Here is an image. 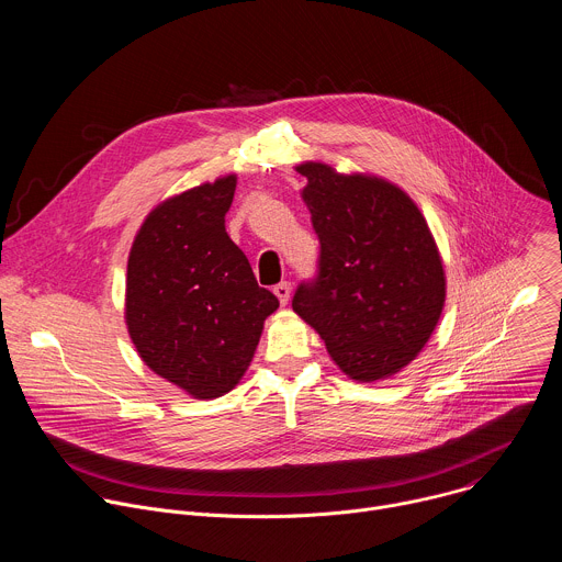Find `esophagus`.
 <instances>
[{"label":"esophagus","instance_id":"34e87169","mask_svg":"<svg viewBox=\"0 0 562 562\" xmlns=\"http://www.w3.org/2000/svg\"><path fill=\"white\" fill-rule=\"evenodd\" d=\"M273 293H276V297L280 300V304L284 306V304L289 302V297H291V284H289V282H280V284L273 286Z\"/></svg>","mask_w":562,"mask_h":562}]
</instances>
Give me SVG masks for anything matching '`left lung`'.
<instances>
[{
	"instance_id": "obj_1",
	"label": "left lung",
	"mask_w": 562,
	"mask_h": 562,
	"mask_svg": "<svg viewBox=\"0 0 562 562\" xmlns=\"http://www.w3.org/2000/svg\"><path fill=\"white\" fill-rule=\"evenodd\" d=\"M295 171L306 178L319 271L297 286L293 311L347 378H391L425 349L445 306V267L427 220L384 178L338 173L319 159Z\"/></svg>"
}]
</instances>
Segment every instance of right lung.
Returning a JSON list of instances; mask_svg holds the SVG:
<instances>
[{"mask_svg":"<svg viewBox=\"0 0 562 562\" xmlns=\"http://www.w3.org/2000/svg\"><path fill=\"white\" fill-rule=\"evenodd\" d=\"M235 184L231 173L159 202L128 254V336L153 373L198 400L239 382L280 306L224 228Z\"/></svg>","mask_w":562,"mask_h":562,"instance_id":"obj_1","label":"right lung"}]
</instances>
